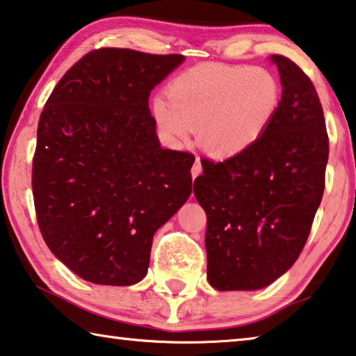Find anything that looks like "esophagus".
<instances>
[{"instance_id":"obj_1","label":"esophagus","mask_w":356,"mask_h":356,"mask_svg":"<svg viewBox=\"0 0 356 356\" xmlns=\"http://www.w3.org/2000/svg\"><path fill=\"white\" fill-rule=\"evenodd\" d=\"M201 171H202V166H201V161H200V158H196V161H195V165H193V168H191V177L193 179H196L201 174Z\"/></svg>"}]
</instances>
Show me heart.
Returning <instances> with one entry per match:
<instances>
[{
    "instance_id": "1",
    "label": "heart",
    "mask_w": 356,
    "mask_h": 356,
    "mask_svg": "<svg viewBox=\"0 0 356 356\" xmlns=\"http://www.w3.org/2000/svg\"><path fill=\"white\" fill-rule=\"evenodd\" d=\"M280 104L277 77L263 66L204 63L174 77L152 112L169 139H187L218 160L238 156L268 131Z\"/></svg>"
}]
</instances>
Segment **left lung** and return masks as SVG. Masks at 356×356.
Here are the masks:
<instances>
[{
    "instance_id": "8db88e82",
    "label": "left lung",
    "mask_w": 356,
    "mask_h": 356,
    "mask_svg": "<svg viewBox=\"0 0 356 356\" xmlns=\"http://www.w3.org/2000/svg\"><path fill=\"white\" fill-rule=\"evenodd\" d=\"M282 98L263 138L244 154L202 163L196 200L207 216V280L220 291L258 290L289 270L309 238L325 190L330 140L310 79L284 55Z\"/></svg>"
}]
</instances>
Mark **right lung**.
Wrapping results in <instances>:
<instances>
[{
	"instance_id": "add662e5",
	"label": "right lung",
	"mask_w": 356,
	"mask_h": 356,
	"mask_svg": "<svg viewBox=\"0 0 356 356\" xmlns=\"http://www.w3.org/2000/svg\"><path fill=\"white\" fill-rule=\"evenodd\" d=\"M184 55L104 47L60 79L38 123L33 198L50 252L83 280L133 285L191 193L188 152L161 149L149 97Z\"/></svg>"
}]
</instances>
